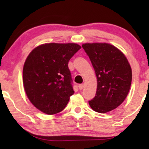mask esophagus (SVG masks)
Returning a JSON list of instances; mask_svg holds the SVG:
<instances>
[{"mask_svg": "<svg viewBox=\"0 0 149 149\" xmlns=\"http://www.w3.org/2000/svg\"><path fill=\"white\" fill-rule=\"evenodd\" d=\"M83 87H84V85H83V84H81L79 85V89H80V90H81V89H83Z\"/></svg>", "mask_w": 149, "mask_h": 149, "instance_id": "esophagus-1", "label": "esophagus"}]
</instances>
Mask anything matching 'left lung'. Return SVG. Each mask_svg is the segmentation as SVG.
Listing matches in <instances>:
<instances>
[{"label": "left lung", "mask_w": 149, "mask_h": 149, "mask_svg": "<svg viewBox=\"0 0 149 149\" xmlns=\"http://www.w3.org/2000/svg\"><path fill=\"white\" fill-rule=\"evenodd\" d=\"M82 47L89 56L97 77L95 96L90 107L100 113L111 111L125 100L131 86V66L123 53L108 43H85Z\"/></svg>", "instance_id": "obj_1"}]
</instances>
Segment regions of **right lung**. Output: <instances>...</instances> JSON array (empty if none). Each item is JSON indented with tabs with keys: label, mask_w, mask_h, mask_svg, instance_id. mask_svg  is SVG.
<instances>
[{
	"label": "right lung",
	"mask_w": 149,
	"mask_h": 149,
	"mask_svg": "<svg viewBox=\"0 0 149 149\" xmlns=\"http://www.w3.org/2000/svg\"><path fill=\"white\" fill-rule=\"evenodd\" d=\"M81 48L76 43L52 42L38 46L28 55L23 68L24 89L42 113H60L74 93L68 64Z\"/></svg>",
	"instance_id": "right-lung-1"
}]
</instances>
